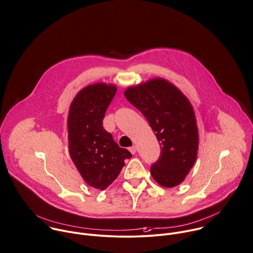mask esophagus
<instances>
[{
  "mask_svg": "<svg viewBox=\"0 0 253 253\" xmlns=\"http://www.w3.org/2000/svg\"><path fill=\"white\" fill-rule=\"evenodd\" d=\"M129 151H130V153H131L132 155H135V154H136V152H137V148H136V146H132V147H130V148H129Z\"/></svg>",
  "mask_w": 253,
  "mask_h": 253,
  "instance_id": "esophagus-1",
  "label": "esophagus"
}]
</instances>
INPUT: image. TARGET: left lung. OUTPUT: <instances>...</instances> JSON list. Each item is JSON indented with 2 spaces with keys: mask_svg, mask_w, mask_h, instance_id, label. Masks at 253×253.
<instances>
[{
  "mask_svg": "<svg viewBox=\"0 0 253 253\" xmlns=\"http://www.w3.org/2000/svg\"><path fill=\"white\" fill-rule=\"evenodd\" d=\"M154 130L161 146L159 160L151 167L154 179L170 188L180 184L193 167L198 150V129L193 107L172 84L155 79L124 92Z\"/></svg>",
  "mask_w": 253,
  "mask_h": 253,
  "instance_id": "left-lung-1",
  "label": "left lung"
}]
</instances>
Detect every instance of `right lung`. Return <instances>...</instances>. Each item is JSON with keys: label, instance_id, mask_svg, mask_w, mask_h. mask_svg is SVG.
<instances>
[{"label": "right lung", "instance_id": "right-lung-1", "mask_svg": "<svg viewBox=\"0 0 253 253\" xmlns=\"http://www.w3.org/2000/svg\"><path fill=\"white\" fill-rule=\"evenodd\" d=\"M116 86L102 83L87 85L74 98L68 116L71 159L84 180L104 190L118 176L131 153L120 148L102 126Z\"/></svg>", "mask_w": 253, "mask_h": 253}]
</instances>
